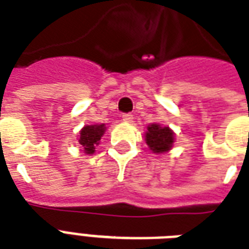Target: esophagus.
<instances>
[{
    "mask_svg": "<svg viewBox=\"0 0 249 249\" xmlns=\"http://www.w3.org/2000/svg\"><path fill=\"white\" fill-rule=\"evenodd\" d=\"M122 118H123V121H124V122H132V119H134V115L132 114H130V113H124V114L122 115Z\"/></svg>",
    "mask_w": 249,
    "mask_h": 249,
    "instance_id": "1",
    "label": "esophagus"
}]
</instances>
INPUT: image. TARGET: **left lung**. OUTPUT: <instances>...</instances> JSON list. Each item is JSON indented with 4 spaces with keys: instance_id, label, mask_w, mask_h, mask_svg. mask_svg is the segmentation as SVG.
<instances>
[{
    "instance_id": "1",
    "label": "left lung",
    "mask_w": 249,
    "mask_h": 249,
    "mask_svg": "<svg viewBox=\"0 0 249 249\" xmlns=\"http://www.w3.org/2000/svg\"><path fill=\"white\" fill-rule=\"evenodd\" d=\"M145 142L153 153H165L173 148L174 132L169 127L152 123L148 126V131L145 132Z\"/></svg>"
}]
</instances>
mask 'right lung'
<instances>
[{
    "label": "right lung",
    "mask_w": 249,
    "mask_h": 249,
    "mask_svg": "<svg viewBox=\"0 0 249 249\" xmlns=\"http://www.w3.org/2000/svg\"><path fill=\"white\" fill-rule=\"evenodd\" d=\"M105 130H107L105 124H89L83 127L79 136V144L82 145L83 151L87 155H93Z\"/></svg>",
    "instance_id": "add662e5"
}]
</instances>
